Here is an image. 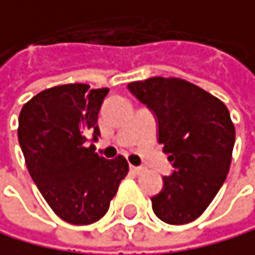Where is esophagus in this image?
Listing matches in <instances>:
<instances>
[{
  "label": "esophagus",
  "mask_w": 255,
  "mask_h": 255,
  "mask_svg": "<svg viewBox=\"0 0 255 255\" xmlns=\"http://www.w3.org/2000/svg\"><path fill=\"white\" fill-rule=\"evenodd\" d=\"M132 173H134V174H141L143 173V168H141V166H134V165H130V168H129Z\"/></svg>",
  "instance_id": "esophagus-1"
}]
</instances>
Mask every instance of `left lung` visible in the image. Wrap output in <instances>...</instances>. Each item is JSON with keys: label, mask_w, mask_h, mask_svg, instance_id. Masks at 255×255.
<instances>
[{"label": "left lung", "mask_w": 255, "mask_h": 255, "mask_svg": "<svg viewBox=\"0 0 255 255\" xmlns=\"http://www.w3.org/2000/svg\"><path fill=\"white\" fill-rule=\"evenodd\" d=\"M128 90L152 112L157 140L173 163L152 210L168 224L195 221L226 181L235 143L228 107L206 90L176 78H149Z\"/></svg>", "instance_id": "1"}]
</instances>
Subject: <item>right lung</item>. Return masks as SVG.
I'll return each mask as SVG.
<instances>
[{"label": "right lung", "mask_w": 255, "mask_h": 255, "mask_svg": "<svg viewBox=\"0 0 255 255\" xmlns=\"http://www.w3.org/2000/svg\"><path fill=\"white\" fill-rule=\"evenodd\" d=\"M107 89L57 85L27 101L18 118V141L40 193L57 217L71 224L101 220L129 171L123 155L107 160L87 135L100 137L98 114Z\"/></svg>", "instance_id": "add662e5"}]
</instances>
